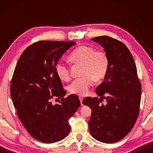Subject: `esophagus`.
I'll return each mask as SVG.
<instances>
[{"mask_svg":"<svg viewBox=\"0 0 153 153\" xmlns=\"http://www.w3.org/2000/svg\"><path fill=\"white\" fill-rule=\"evenodd\" d=\"M79 100H80V102H81V105H82V102H83V100H84V98H83L82 97H81V96H79Z\"/></svg>","mask_w":153,"mask_h":153,"instance_id":"34e87169","label":"esophagus"}]
</instances>
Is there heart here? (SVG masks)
<instances>
[{
    "label": "heart",
    "mask_w": 153,
    "mask_h": 153,
    "mask_svg": "<svg viewBox=\"0 0 153 153\" xmlns=\"http://www.w3.org/2000/svg\"><path fill=\"white\" fill-rule=\"evenodd\" d=\"M74 64L81 65L82 77L75 79L69 86V91L72 94L86 95L92 86L93 79L96 81L104 77L108 67V56L105 52L95 51L90 46L83 45L76 48L69 56ZM56 74L63 81H68L70 71L66 65L59 63L55 67Z\"/></svg>",
    "instance_id": "heart-1"
}]
</instances>
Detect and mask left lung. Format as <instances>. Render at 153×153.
Wrapping results in <instances>:
<instances>
[{"instance_id":"8db88e82","label":"left lung","mask_w":153,"mask_h":153,"mask_svg":"<svg viewBox=\"0 0 153 153\" xmlns=\"http://www.w3.org/2000/svg\"><path fill=\"white\" fill-rule=\"evenodd\" d=\"M101 45L108 56V67L104 81L95 92L97 97H86L83 104L91 108L88 121L93 138L105 143L120 141L135 125L139 115L141 84L134 58L128 47L109 36L92 38ZM105 99L107 102L103 105Z\"/></svg>"}]
</instances>
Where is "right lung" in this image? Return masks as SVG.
<instances>
[{"instance_id":"right-lung-1","label":"right lung","mask_w":153,"mask_h":153,"mask_svg":"<svg viewBox=\"0 0 153 153\" xmlns=\"http://www.w3.org/2000/svg\"><path fill=\"white\" fill-rule=\"evenodd\" d=\"M75 44L38 41L25 48L15 68L10 86L13 103L21 122L38 141L53 143L65 138L69 118L80 106L76 94L63 98L66 92L55 71L59 59ZM53 98L62 100L53 105Z\"/></svg>"}]
</instances>
